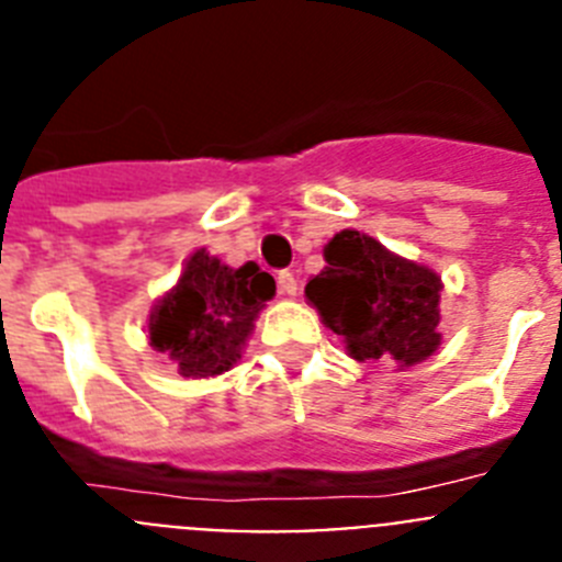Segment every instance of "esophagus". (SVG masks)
I'll use <instances>...</instances> for the list:
<instances>
[{"mask_svg":"<svg viewBox=\"0 0 562 562\" xmlns=\"http://www.w3.org/2000/svg\"><path fill=\"white\" fill-rule=\"evenodd\" d=\"M278 290L284 292V295H297V278H295V272H290V270L278 272Z\"/></svg>","mask_w":562,"mask_h":562,"instance_id":"34e87169","label":"esophagus"}]
</instances>
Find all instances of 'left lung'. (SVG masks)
<instances>
[{
	"label": "left lung",
	"instance_id": "8db88e82",
	"mask_svg": "<svg viewBox=\"0 0 562 562\" xmlns=\"http://www.w3.org/2000/svg\"><path fill=\"white\" fill-rule=\"evenodd\" d=\"M324 258L306 297L355 360L389 357L408 369L439 349L441 278L434 270L360 231L335 233Z\"/></svg>",
	"mask_w": 562,
	"mask_h": 562
}]
</instances>
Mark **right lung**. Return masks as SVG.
<instances>
[{"instance_id":"obj_1","label":"right lung","mask_w":562,"mask_h":562,"mask_svg":"<svg viewBox=\"0 0 562 562\" xmlns=\"http://www.w3.org/2000/svg\"><path fill=\"white\" fill-rule=\"evenodd\" d=\"M272 295L276 281L256 261L233 270L202 247L186 261L177 286L154 304L148 340L182 376H216L236 366Z\"/></svg>"}]
</instances>
